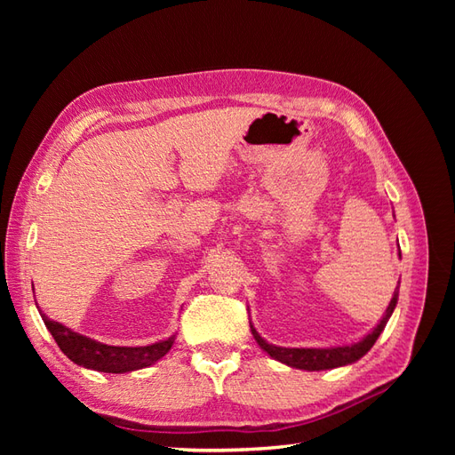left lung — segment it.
<instances>
[{
	"instance_id": "1",
	"label": "left lung",
	"mask_w": 455,
	"mask_h": 455,
	"mask_svg": "<svg viewBox=\"0 0 455 455\" xmlns=\"http://www.w3.org/2000/svg\"><path fill=\"white\" fill-rule=\"evenodd\" d=\"M398 301V291L395 288V294L389 301V307L385 309L383 319L379 321V324L371 330L370 334H366L361 341L351 343V346H339V347H326V349H306V347H277L273 343H267L264 338H261L256 328L251 324L252 336L258 341V346L264 349L269 356H273L275 361H279L286 366L292 368H299V370H307V371H319V370H330V368H338V366H346V364H353L364 356L371 346H374L376 339L379 338V334L383 332L385 324H387L389 316L395 311V306Z\"/></svg>"
}]
</instances>
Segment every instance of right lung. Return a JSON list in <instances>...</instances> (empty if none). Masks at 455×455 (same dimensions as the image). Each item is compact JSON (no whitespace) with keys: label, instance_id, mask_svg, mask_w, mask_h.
<instances>
[{"label":"right lung","instance_id":"1","mask_svg":"<svg viewBox=\"0 0 455 455\" xmlns=\"http://www.w3.org/2000/svg\"><path fill=\"white\" fill-rule=\"evenodd\" d=\"M41 319H44L47 330L52 334L54 341L59 343V347L68 359L84 368L106 371V374H125V371L156 364L171 351L174 343V336H171L167 339L151 343V346L144 347L106 346V343L81 336L74 332V330L66 328L64 324L51 321L45 313H41Z\"/></svg>","mask_w":455,"mask_h":455}]
</instances>
